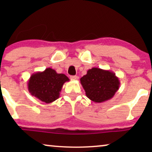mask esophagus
Here are the masks:
<instances>
[{"instance_id":"34e87169","label":"esophagus","mask_w":152,"mask_h":152,"mask_svg":"<svg viewBox=\"0 0 152 152\" xmlns=\"http://www.w3.org/2000/svg\"><path fill=\"white\" fill-rule=\"evenodd\" d=\"M70 80H77L79 79V77L77 75H72V76H70Z\"/></svg>"}]
</instances>
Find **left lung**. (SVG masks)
<instances>
[{
	"label": "left lung",
	"mask_w": 152,
	"mask_h": 152,
	"mask_svg": "<svg viewBox=\"0 0 152 152\" xmlns=\"http://www.w3.org/2000/svg\"><path fill=\"white\" fill-rule=\"evenodd\" d=\"M80 83L86 95L96 103L111 99L119 89L120 80L111 70L92 68L80 79Z\"/></svg>",
	"instance_id": "left-lung-1"
}]
</instances>
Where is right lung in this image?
<instances>
[{"label": "right lung", "mask_w": 152, "mask_h": 152, "mask_svg": "<svg viewBox=\"0 0 152 152\" xmlns=\"http://www.w3.org/2000/svg\"><path fill=\"white\" fill-rule=\"evenodd\" d=\"M69 80L64 74L57 73L55 70L48 68L44 71L37 72L30 76L28 88L32 96L50 104L59 98L64 84Z\"/></svg>", "instance_id": "right-lung-1"}]
</instances>
